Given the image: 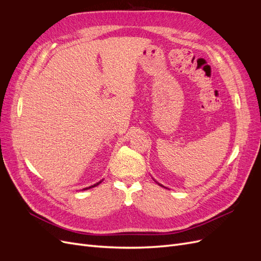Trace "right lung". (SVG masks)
<instances>
[{"label": "right lung", "mask_w": 261, "mask_h": 261, "mask_svg": "<svg viewBox=\"0 0 261 261\" xmlns=\"http://www.w3.org/2000/svg\"><path fill=\"white\" fill-rule=\"evenodd\" d=\"M99 183H97V184H94V185H92V186H90V187H87V188H84V189H88V188H91V187H94V186H97Z\"/></svg>", "instance_id": "add662e5"}]
</instances>
